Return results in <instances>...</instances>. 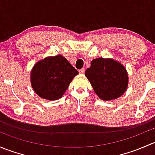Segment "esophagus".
Instances as JSON below:
<instances>
[{"instance_id":"esophagus-1","label":"esophagus","mask_w":155,"mask_h":155,"mask_svg":"<svg viewBox=\"0 0 155 155\" xmlns=\"http://www.w3.org/2000/svg\"><path fill=\"white\" fill-rule=\"evenodd\" d=\"M85 71V68H82V69H80V70H79V73H80V74H84Z\"/></svg>"}]
</instances>
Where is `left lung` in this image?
Listing matches in <instances>:
<instances>
[{
    "label": "left lung",
    "mask_w": 155,
    "mask_h": 155,
    "mask_svg": "<svg viewBox=\"0 0 155 155\" xmlns=\"http://www.w3.org/2000/svg\"><path fill=\"white\" fill-rule=\"evenodd\" d=\"M85 75L95 93L103 101L117 99L124 94L127 88L126 68L118 61L110 58L92 60Z\"/></svg>",
    "instance_id": "obj_1"
}]
</instances>
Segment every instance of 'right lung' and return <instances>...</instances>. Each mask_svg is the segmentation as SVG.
<instances>
[{
	"instance_id": "1",
	"label": "right lung",
	"mask_w": 155,
	"mask_h": 155,
	"mask_svg": "<svg viewBox=\"0 0 155 155\" xmlns=\"http://www.w3.org/2000/svg\"><path fill=\"white\" fill-rule=\"evenodd\" d=\"M78 70L61 54L48 56L34 64L31 72V84L40 97L58 100L68 88Z\"/></svg>"
}]
</instances>
